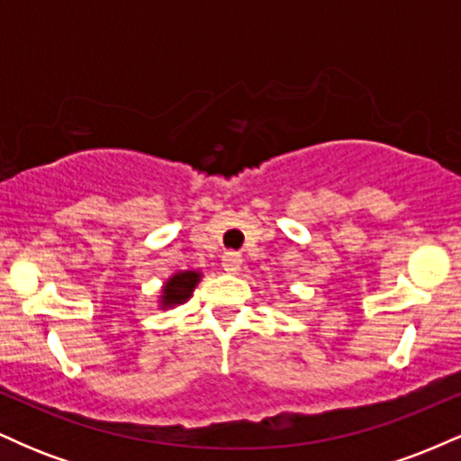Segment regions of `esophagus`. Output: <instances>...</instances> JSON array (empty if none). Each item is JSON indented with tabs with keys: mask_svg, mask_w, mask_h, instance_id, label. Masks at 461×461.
Masks as SVG:
<instances>
[{
	"mask_svg": "<svg viewBox=\"0 0 461 461\" xmlns=\"http://www.w3.org/2000/svg\"><path fill=\"white\" fill-rule=\"evenodd\" d=\"M223 268L230 275H236L242 268V256L236 251H227L223 256Z\"/></svg>",
	"mask_w": 461,
	"mask_h": 461,
	"instance_id": "1",
	"label": "esophagus"
}]
</instances>
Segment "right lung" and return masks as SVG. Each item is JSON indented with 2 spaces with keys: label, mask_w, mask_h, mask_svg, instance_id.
<instances>
[{
  "label": "right lung",
  "mask_w": 461,
  "mask_h": 461,
  "mask_svg": "<svg viewBox=\"0 0 461 461\" xmlns=\"http://www.w3.org/2000/svg\"><path fill=\"white\" fill-rule=\"evenodd\" d=\"M201 277H203V273L197 271V268L173 273L171 277L162 284L160 297H158V310H173L177 308V305L186 303V301L193 297Z\"/></svg>",
  "instance_id": "right-lung-1"
}]
</instances>
